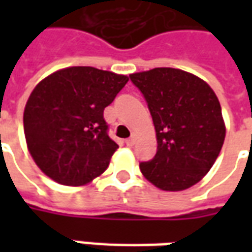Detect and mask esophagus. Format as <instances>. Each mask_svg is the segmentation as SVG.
<instances>
[{"label":"esophagus","mask_w":252,"mask_h":252,"mask_svg":"<svg viewBox=\"0 0 252 252\" xmlns=\"http://www.w3.org/2000/svg\"><path fill=\"white\" fill-rule=\"evenodd\" d=\"M135 143H136V139H135V137H129V139H126V144L128 146V147H132Z\"/></svg>","instance_id":"esophagus-1"}]
</instances>
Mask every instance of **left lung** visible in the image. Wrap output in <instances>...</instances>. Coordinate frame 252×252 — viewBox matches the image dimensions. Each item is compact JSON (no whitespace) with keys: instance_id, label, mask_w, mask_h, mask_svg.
Wrapping results in <instances>:
<instances>
[{"instance_id":"8db88e82","label":"left lung","mask_w":252,"mask_h":252,"mask_svg":"<svg viewBox=\"0 0 252 252\" xmlns=\"http://www.w3.org/2000/svg\"><path fill=\"white\" fill-rule=\"evenodd\" d=\"M147 101L158 150L140 171L153 185L180 191L200 182L221 151L225 126L212 88L190 72L157 67L129 75Z\"/></svg>"}]
</instances>
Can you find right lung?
<instances>
[{"label": "right lung", "mask_w": 252, "mask_h": 252, "mask_svg": "<svg viewBox=\"0 0 252 252\" xmlns=\"http://www.w3.org/2000/svg\"><path fill=\"white\" fill-rule=\"evenodd\" d=\"M126 75L89 66L67 67L36 85L24 109V133L39 169L61 185H86L104 173L119 148L104 109Z\"/></svg>", "instance_id": "1"}]
</instances>
